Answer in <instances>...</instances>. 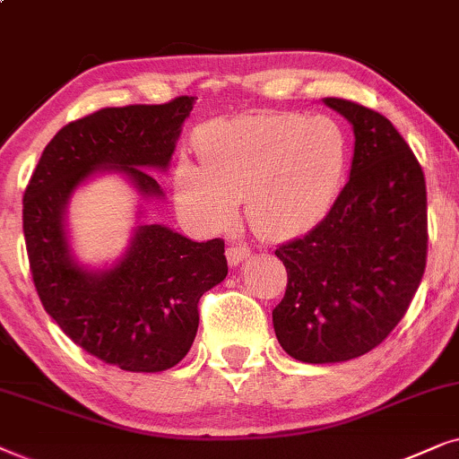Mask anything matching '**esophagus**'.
<instances>
[{
    "label": "esophagus",
    "instance_id": "obj_1",
    "mask_svg": "<svg viewBox=\"0 0 459 459\" xmlns=\"http://www.w3.org/2000/svg\"><path fill=\"white\" fill-rule=\"evenodd\" d=\"M252 255V249H249L246 243H235V246L226 247V260H229L230 266L241 264L243 260H247Z\"/></svg>",
    "mask_w": 459,
    "mask_h": 459
}]
</instances>
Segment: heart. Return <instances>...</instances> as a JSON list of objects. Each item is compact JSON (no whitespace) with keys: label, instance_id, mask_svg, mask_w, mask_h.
Here are the masks:
<instances>
[{"label":"heart","instance_id":"heart-1","mask_svg":"<svg viewBox=\"0 0 459 459\" xmlns=\"http://www.w3.org/2000/svg\"><path fill=\"white\" fill-rule=\"evenodd\" d=\"M199 161L182 155L174 188L193 220L212 230L247 220L264 239L287 241L315 230L344 186L351 138L329 115L264 111L201 126Z\"/></svg>","mask_w":459,"mask_h":459}]
</instances>
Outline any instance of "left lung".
I'll return each mask as SVG.
<instances>
[{"label": "left lung", "instance_id": "obj_1", "mask_svg": "<svg viewBox=\"0 0 459 459\" xmlns=\"http://www.w3.org/2000/svg\"><path fill=\"white\" fill-rule=\"evenodd\" d=\"M323 102L352 126L351 178L315 230L274 252L287 290L273 310L281 348L315 365L351 361L388 338L429 249L424 172L409 144L377 111L344 98Z\"/></svg>", "mask_w": 459, "mask_h": 459}]
</instances>
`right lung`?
<instances>
[{"label": "right lung", "instance_id": "add662e5", "mask_svg": "<svg viewBox=\"0 0 459 459\" xmlns=\"http://www.w3.org/2000/svg\"><path fill=\"white\" fill-rule=\"evenodd\" d=\"M195 96L166 105L100 108L73 121L41 152L22 197V230L46 313L85 352L126 371L178 365L199 327V298L222 283L224 241L197 243L163 224H138L107 268L79 264L66 237V205L94 174L126 176L140 197H163L146 169L166 172Z\"/></svg>", "mask_w": 459, "mask_h": 459}]
</instances>
